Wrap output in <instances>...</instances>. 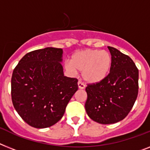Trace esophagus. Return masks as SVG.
Returning a JSON list of instances; mask_svg holds the SVG:
<instances>
[{
    "label": "esophagus",
    "mask_w": 150,
    "mask_h": 150,
    "mask_svg": "<svg viewBox=\"0 0 150 150\" xmlns=\"http://www.w3.org/2000/svg\"><path fill=\"white\" fill-rule=\"evenodd\" d=\"M77 84H78V88L79 89H81V90H82V89L85 88V85H84L83 83L80 82V81H79Z\"/></svg>",
    "instance_id": "1"
}]
</instances>
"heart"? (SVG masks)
<instances>
[{
	"label": "heart",
	"mask_w": 150,
	"mask_h": 150,
	"mask_svg": "<svg viewBox=\"0 0 150 150\" xmlns=\"http://www.w3.org/2000/svg\"><path fill=\"white\" fill-rule=\"evenodd\" d=\"M112 57L105 50L86 49L74 53L70 62H67L65 68L70 73L82 72V78L87 83H98L110 73Z\"/></svg>",
	"instance_id": "1"
}]
</instances>
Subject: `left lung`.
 Segmentation results:
<instances>
[{
  "label": "left lung",
  "mask_w": 150,
  "mask_h": 150,
  "mask_svg": "<svg viewBox=\"0 0 150 150\" xmlns=\"http://www.w3.org/2000/svg\"><path fill=\"white\" fill-rule=\"evenodd\" d=\"M112 57L110 74L104 80L86 87V113L101 124H112L127 117L137 98L139 70L129 56L108 47Z\"/></svg>",
  "instance_id": "1"
}]
</instances>
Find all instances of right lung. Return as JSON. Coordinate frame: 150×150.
Returning <instances> with one entry per match:
<instances>
[{
    "mask_svg": "<svg viewBox=\"0 0 150 150\" xmlns=\"http://www.w3.org/2000/svg\"><path fill=\"white\" fill-rule=\"evenodd\" d=\"M62 61L61 48L46 47L25 54L13 70L12 103L20 117L34 128L57 123L78 90L76 78L64 76Z\"/></svg>",
    "mask_w": 150,
    "mask_h": 150,
    "instance_id": "add662e5",
    "label": "right lung"
}]
</instances>
